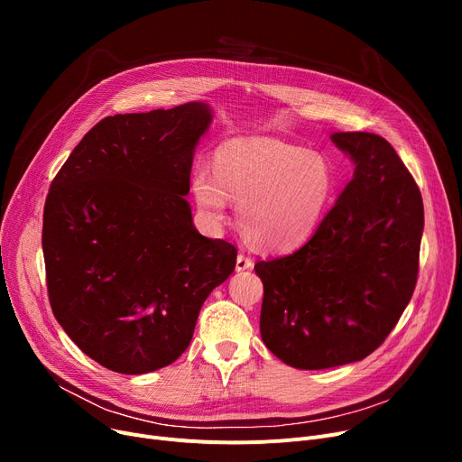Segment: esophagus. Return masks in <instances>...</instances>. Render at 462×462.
I'll list each match as a JSON object with an SVG mask.
<instances>
[{
    "label": "esophagus",
    "instance_id": "34e87169",
    "mask_svg": "<svg viewBox=\"0 0 462 462\" xmlns=\"http://www.w3.org/2000/svg\"><path fill=\"white\" fill-rule=\"evenodd\" d=\"M251 268H253L251 256H247V254H244V253H239L237 258H236V270H237V272H245V270H251Z\"/></svg>",
    "mask_w": 462,
    "mask_h": 462
}]
</instances>
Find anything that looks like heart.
I'll list each match as a JSON object with an SVG mask.
<instances>
[{"mask_svg":"<svg viewBox=\"0 0 462 462\" xmlns=\"http://www.w3.org/2000/svg\"><path fill=\"white\" fill-rule=\"evenodd\" d=\"M337 187L333 164L320 153L281 142L253 140L225 145L215 155V172L199 166L192 194L209 223L226 218L228 199L237 221L256 247L286 251L319 228Z\"/></svg>","mask_w":462,"mask_h":462,"instance_id":"1","label":"heart"}]
</instances>
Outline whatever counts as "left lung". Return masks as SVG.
I'll list each match as a JSON object with an SVG mask.
<instances>
[{
    "label": "left lung",
    "mask_w": 462,
    "mask_h": 462,
    "mask_svg": "<svg viewBox=\"0 0 462 462\" xmlns=\"http://www.w3.org/2000/svg\"><path fill=\"white\" fill-rule=\"evenodd\" d=\"M354 178L307 244L254 265L260 335L286 365L317 371L373 354L414 294L421 192L385 138L333 133Z\"/></svg>",
    "instance_id": "left-lung-1"
}]
</instances>
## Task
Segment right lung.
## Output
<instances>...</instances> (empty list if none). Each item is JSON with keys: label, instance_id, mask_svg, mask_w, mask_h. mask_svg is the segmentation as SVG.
Here are the masks:
<instances>
[{"label": "right lung", "instance_id": "right-lung-1", "mask_svg": "<svg viewBox=\"0 0 462 462\" xmlns=\"http://www.w3.org/2000/svg\"><path fill=\"white\" fill-rule=\"evenodd\" d=\"M206 103L101 119L48 190L42 253L54 317L86 356L121 374L174 363L236 247L192 225L194 148Z\"/></svg>", "mask_w": 462, "mask_h": 462}]
</instances>
